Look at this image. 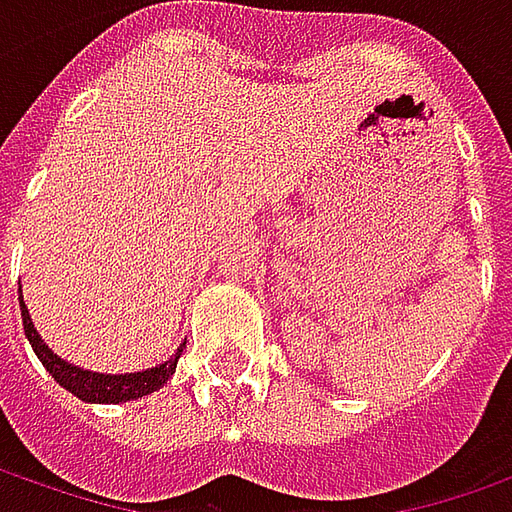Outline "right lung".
Listing matches in <instances>:
<instances>
[{
	"mask_svg": "<svg viewBox=\"0 0 512 512\" xmlns=\"http://www.w3.org/2000/svg\"><path fill=\"white\" fill-rule=\"evenodd\" d=\"M21 292V287H19ZM21 301V320H24V334L33 345L35 357L41 359V365L52 373V379L66 387L72 396H77L80 401H91V404H119V401H133V398L150 396L153 390H161L167 379L178 368V357H181L183 348H178V354L169 359V362H161L158 368L139 370V373H125V376H108V373H94V370H83L77 365H69L66 359H61L52 348H49L41 334L35 331L33 317L24 306V298L19 295Z\"/></svg>",
	"mask_w": 512,
	"mask_h": 512,
	"instance_id": "right-lung-1",
	"label": "right lung"
}]
</instances>
